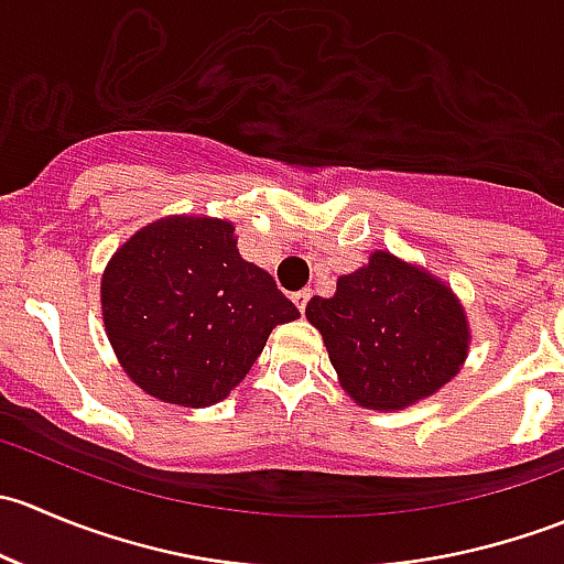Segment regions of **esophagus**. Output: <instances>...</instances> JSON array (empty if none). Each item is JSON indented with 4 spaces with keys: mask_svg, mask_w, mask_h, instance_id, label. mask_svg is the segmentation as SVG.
<instances>
[{
    "mask_svg": "<svg viewBox=\"0 0 564 564\" xmlns=\"http://www.w3.org/2000/svg\"><path fill=\"white\" fill-rule=\"evenodd\" d=\"M308 300H311V289H303V292L292 294V303L300 314H305V305H308Z\"/></svg>",
    "mask_w": 564,
    "mask_h": 564,
    "instance_id": "34e87169",
    "label": "esophagus"
}]
</instances>
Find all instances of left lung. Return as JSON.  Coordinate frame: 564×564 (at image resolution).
<instances>
[{
  "instance_id": "obj_1",
  "label": "left lung",
  "mask_w": 564,
  "mask_h": 564,
  "mask_svg": "<svg viewBox=\"0 0 564 564\" xmlns=\"http://www.w3.org/2000/svg\"><path fill=\"white\" fill-rule=\"evenodd\" d=\"M338 382L362 409L398 412L434 395L464 368L469 318L451 286L390 250L338 278L333 297H311Z\"/></svg>"
}]
</instances>
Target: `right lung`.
Masks as SVG:
<instances>
[{
    "label": "right lung",
    "mask_w": 564,
    "mask_h": 564,
    "mask_svg": "<svg viewBox=\"0 0 564 564\" xmlns=\"http://www.w3.org/2000/svg\"><path fill=\"white\" fill-rule=\"evenodd\" d=\"M104 327L133 384L204 409L246 379L278 324L300 311L237 250L235 224L166 215L141 226L100 278Z\"/></svg>",
    "instance_id": "obj_1"
}]
</instances>
